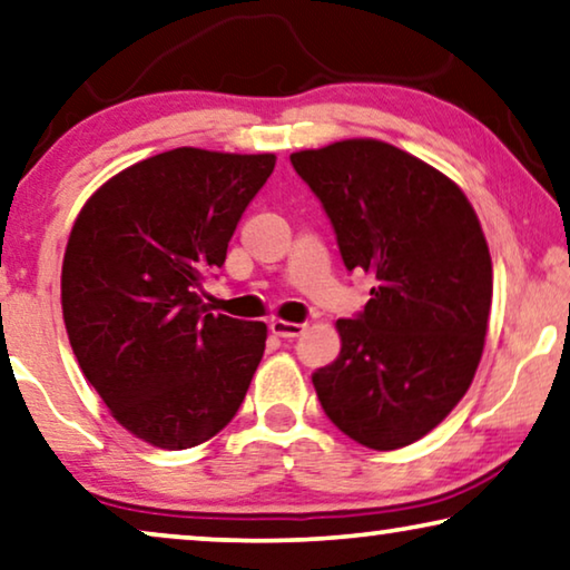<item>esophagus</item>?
I'll list each match as a JSON object with an SVG mask.
<instances>
[{
  "label": "esophagus",
  "instance_id": "34e87169",
  "mask_svg": "<svg viewBox=\"0 0 570 570\" xmlns=\"http://www.w3.org/2000/svg\"><path fill=\"white\" fill-rule=\"evenodd\" d=\"M271 333L278 337H299L307 325L304 322H286V320H271Z\"/></svg>",
  "mask_w": 570,
  "mask_h": 570
}]
</instances>
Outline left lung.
<instances>
[{
  "instance_id": "left-lung-1",
  "label": "left lung",
  "mask_w": 570,
  "mask_h": 570,
  "mask_svg": "<svg viewBox=\"0 0 570 570\" xmlns=\"http://www.w3.org/2000/svg\"><path fill=\"white\" fill-rule=\"evenodd\" d=\"M347 271L376 286L337 320L340 355L312 373L322 410L373 450L428 435L469 392L491 309V256L465 194L438 168L371 138L292 153Z\"/></svg>"
}]
</instances>
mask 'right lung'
I'll return each instance as SVG.
<instances>
[{
	"mask_svg": "<svg viewBox=\"0 0 570 570\" xmlns=\"http://www.w3.org/2000/svg\"><path fill=\"white\" fill-rule=\"evenodd\" d=\"M274 166V153L174 148L109 178L76 217L66 333L112 417L150 445L194 448L240 410L266 325L215 317L199 294Z\"/></svg>",
	"mask_w": 570,
	"mask_h": 570,
	"instance_id": "obj_1",
	"label": "right lung"
}]
</instances>
